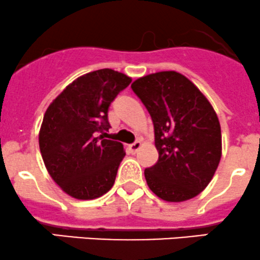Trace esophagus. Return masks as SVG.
Masks as SVG:
<instances>
[{
  "mask_svg": "<svg viewBox=\"0 0 260 260\" xmlns=\"http://www.w3.org/2000/svg\"><path fill=\"white\" fill-rule=\"evenodd\" d=\"M141 146H142V142L141 141H137V142H135V143H133V144H131L129 148H131V151H132V152H137L138 149L141 148Z\"/></svg>",
  "mask_w": 260,
  "mask_h": 260,
  "instance_id": "1",
  "label": "esophagus"
}]
</instances>
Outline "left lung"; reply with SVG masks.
Returning a JSON list of instances; mask_svg holds the SVG:
<instances>
[{
    "mask_svg": "<svg viewBox=\"0 0 260 260\" xmlns=\"http://www.w3.org/2000/svg\"><path fill=\"white\" fill-rule=\"evenodd\" d=\"M132 89L154 124L157 163L144 169L147 184L166 202H184L206 189L222 157L219 119L207 97L176 71L138 78Z\"/></svg>",
    "mask_w": 260,
    "mask_h": 260,
    "instance_id": "obj_1",
    "label": "left lung"
}]
</instances>
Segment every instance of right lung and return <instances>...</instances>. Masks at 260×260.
<instances>
[{
  "mask_svg": "<svg viewBox=\"0 0 260 260\" xmlns=\"http://www.w3.org/2000/svg\"><path fill=\"white\" fill-rule=\"evenodd\" d=\"M132 82L111 68L75 80L48 106L38 143L43 163L64 193L88 201L106 194L114 184L123 144L106 138L108 108Z\"/></svg>",
  "mask_w": 260,
  "mask_h": 260,
  "instance_id": "right-lung-1",
  "label": "right lung"
}]
</instances>
